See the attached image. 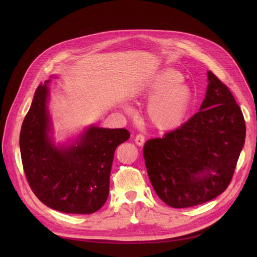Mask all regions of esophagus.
<instances>
[{
	"mask_svg": "<svg viewBox=\"0 0 257 257\" xmlns=\"http://www.w3.org/2000/svg\"><path fill=\"white\" fill-rule=\"evenodd\" d=\"M135 143H136V145H138V146H143L144 143H145V136L142 135V134L136 135V137H135Z\"/></svg>",
	"mask_w": 257,
	"mask_h": 257,
	"instance_id": "34e87169",
	"label": "esophagus"
}]
</instances>
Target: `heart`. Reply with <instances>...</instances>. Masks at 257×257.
Masks as SVG:
<instances>
[{
  "instance_id": "1",
  "label": "heart",
  "mask_w": 257,
  "mask_h": 257,
  "mask_svg": "<svg viewBox=\"0 0 257 257\" xmlns=\"http://www.w3.org/2000/svg\"><path fill=\"white\" fill-rule=\"evenodd\" d=\"M182 79L181 73L165 68L152 77L143 90L146 96H153L146 113L155 128L172 131L184 122L192 106L193 91Z\"/></svg>"
}]
</instances>
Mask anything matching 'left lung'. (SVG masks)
I'll use <instances>...</instances> for the list:
<instances>
[{"label":"left lung","mask_w":257,"mask_h":257,"mask_svg":"<svg viewBox=\"0 0 257 257\" xmlns=\"http://www.w3.org/2000/svg\"><path fill=\"white\" fill-rule=\"evenodd\" d=\"M208 81L199 111L144 147L153 189L173 208L207 203L226 190L244 144L245 122L235 97L210 71Z\"/></svg>","instance_id":"1"}]
</instances>
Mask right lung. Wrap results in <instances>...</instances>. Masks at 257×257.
Returning a JSON list of instances; mask_svg holds the SVG:
<instances>
[{"mask_svg": "<svg viewBox=\"0 0 257 257\" xmlns=\"http://www.w3.org/2000/svg\"><path fill=\"white\" fill-rule=\"evenodd\" d=\"M48 81L37 87L20 131L21 161L28 183L43 204L57 211L94 213L109 195L114 151L130 138V132L90 127L76 145L57 148L48 135Z\"/></svg>", "mask_w": 257, "mask_h": 257, "instance_id": "obj_1", "label": "right lung"}]
</instances>
